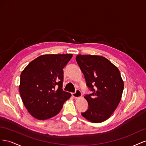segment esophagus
<instances>
[{"label": "esophagus", "instance_id": "34e87169", "mask_svg": "<svg viewBox=\"0 0 146 146\" xmlns=\"http://www.w3.org/2000/svg\"><path fill=\"white\" fill-rule=\"evenodd\" d=\"M72 96L74 98H79V97H81V95H82L81 90H79V89H76V91H75V92L72 93Z\"/></svg>", "mask_w": 146, "mask_h": 146}]
</instances>
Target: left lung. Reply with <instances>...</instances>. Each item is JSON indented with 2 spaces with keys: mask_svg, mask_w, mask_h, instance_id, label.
Returning a JSON list of instances; mask_svg holds the SVG:
<instances>
[{
  "mask_svg": "<svg viewBox=\"0 0 146 146\" xmlns=\"http://www.w3.org/2000/svg\"><path fill=\"white\" fill-rule=\"evenodd\" d=\"M76 60L91 91L84 97L88 102V109L81 114L92 122L105 121L121 100L124 85L119 70L100 56L79 54Z\"/></svg>",
  "mask_w": 146,
  "mask_h": 146,
  "instance_id": "left-lung-1",
  "label": "left lung"
}]
</instances>
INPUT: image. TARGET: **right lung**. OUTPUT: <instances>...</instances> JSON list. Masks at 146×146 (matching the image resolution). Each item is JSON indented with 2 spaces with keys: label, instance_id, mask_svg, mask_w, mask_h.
Here are the masks:
<instances>
[{
  "label": "right lung",
  "instance_id": "obj_1",
  "mask_svg": "<svg viewBox=\"0 0 146 146\" xmlns=\"http://www.w3.org/2000/svg\"><path fill=\"white\" fill-rule=\"evenodd\" d=\"M72 54L42 55L31 62L20 76L19 92L33 117L46 120L56 115L71 94L62 89L63 69Z\"/></svg>",
  "mask_w": 146,
  "mask_h": 146
}]
</instances>
